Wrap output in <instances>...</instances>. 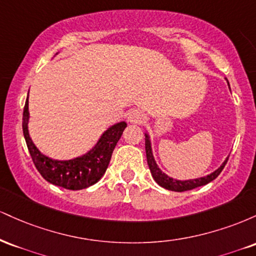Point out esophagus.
I'll use <instances>...</instances> for the list:
<instances>
[{
	"label": "esophagus",
	"instance_id": "esophagus-1",
	"mask_svg": "<svg viewBox=\"0 0 256 256\" xmlns=\"http://www.w3.org/2000/svg\"><path fill=\"white\" fill-rule=\"evenodd\" d=\"M144 120H146V114L143 113L142 110H134L128 113V122H130V124H142Z\"/></svg>",
	"mask_w": 256,
	"mask_h": 256
}]
</instances>
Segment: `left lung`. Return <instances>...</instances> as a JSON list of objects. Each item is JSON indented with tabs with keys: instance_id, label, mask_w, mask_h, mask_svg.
Returning <instances> with one entry per match:
<instances>
[{
	"instance_id": "8db88e82",
	"label": "left lung",
	"mask_w": 256,
	"mask_h": 256,
	"mask_svg": "<svg viewBox=\"0 0 256 256\" xmlns=\"http://www.w3.org/2000/svg\"><path fill=\"white\" fill-rule=\"evenodd\" d=\"M228 82V80H226ZM228 89H230V84H228ZM146 136V161H148V166L149 170H150V173L154 178V180L160 185V186L165 188L167 190H171V192H186V190H192L195 188L202 186V185H206L210 182L214 180L220 174V172L222 171L226 162H228V156L225 158L224 162L220 165L216 171H213L210 174L204 176V177L200 178H195V179H185V180H180V179H176L170 177L168 174H166L165 172H162L160 170V167L158 166L156 161H155L154 155H152V140H150V136H149L148 132H144Z\"/></svg>"
}]
</instances>
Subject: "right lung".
Returning <instances> with one entry per match:
<instances>
[{
    "label": "right lung",
    "mask_w": 256,
    "mask_h": 256,
    "mask_svg": "<svg viewBox=\"0 0 256 256\" xmlns=\"http://www.w3.org/2000/svg\"><path fill=\"white\" fill-rule=\"evenodd\" d=\"M30 91V90H28ZM28 96L22 114V132L34 166L40 176L49 183L68 190H82L96 184L104 174L112 158V152L128 126L125 122L108 126L98 142L85 154L68 160H58L46 156L37 148L28 132Z\"/></svg>",
    "instance_id": "1"
}]
</instances>
